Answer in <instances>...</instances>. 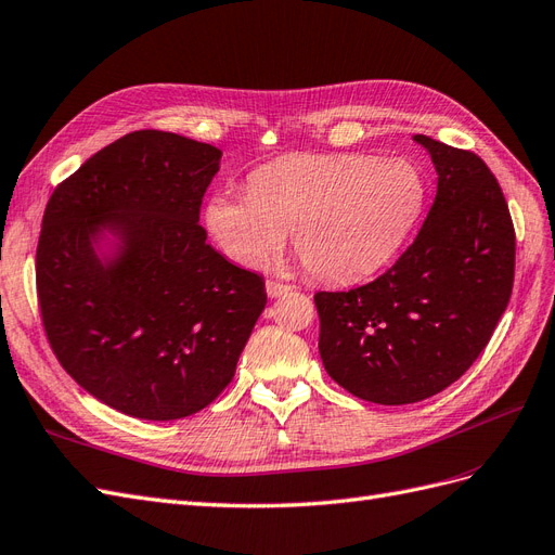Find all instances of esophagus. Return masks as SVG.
I'll return each instance as SVG.
<instances>
[{
  "label": "esophagus",
  "instance_id": "1",
  "mask_svg": "<svg viewBox=\"0 0 555 555\" xmlns=\"http://www.w3.org/2000/svg\"><path fill=\"white\" fill-rule=\"evenodd\" d=\"M289 289H292L289 284H282V282H275V280H268L266 282V294L271 296V298H280V296L287 294Z\"/></svg>",
  "mask_w": 555,
  "mask_h": 555
}]
</instances>
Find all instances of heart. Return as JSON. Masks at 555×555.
Returning <instances> with one entry per match:
<instances>
[{
  "instance_id": "b5f03b06",
  "label": "heart",
  "mask_w": 555,
  "mask_h": 555,
  "mask_svg": "<svg viewBox=\"0 0 555 555\" xmlns=\"http://www.w3.org/2000/svg\"><path fill=\"white\" fill-rule=\"evenodd\" d=\"M424 180L400 157L292 155L261 166L249 188L215 192L206 227L243 268L273 259L292 231L306 271L347 284L377 273L424 208Z\"/></svg>"
}]
</instances>
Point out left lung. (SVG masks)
Segmentation results:
<instances>
[{"mask_svg":"<svg viewBox=\"0 0 555 555\" xmlns=\"http://www.w3.org/2000/svg\"><path fill=\"white\" fill-rule=\"evenodd\" d=\"M438 194L402 257L349 292H319V354L343 389L377 405L444 391L489 345L507 310L516 238L495 176L475 153L412 139Z\"/></svg>","mask_w":555,"mask_h":555,"instance_id":"8db88e82","label":"left lung"}]
</instances>
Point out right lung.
Here are the masks:
<instances>
[{
  "mask_svg": "<svg viewBox=\"0 0 555 555\" xmlns=\"http://www.w3.org/2000/svg\"><path fill=\"white\" fill-rule=\"evenodd\" d=\"M222 150L133 131L50 196L37 292L62 367L104 405L190 416L224 391L266 308L263 278L206 243L198 208Z\"/></svg>",
  "mask_w": 555,
  "mask_h": 555,
  "instance_id": "1",
  "label": "right lung"
}]
</instances>
